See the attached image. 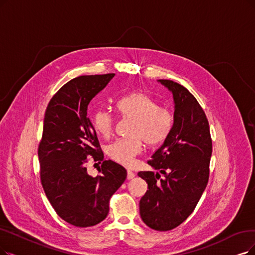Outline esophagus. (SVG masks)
Segmentation results:
<instances>
[{"label":"esophagus","mask_w":255,"mask_h":255,"mask_svg":"<svg viewBox=\"0 0 255 255\" xmlns=\"http://www.w3.org/2000/svg\"><path fill=\"white\" fill-rule=\"evenodd\" d=\"M127 177H128V180H130V179H133L135 177V174L131 170H128V176Z\"/></svg>","instance_id":"esophagus-1"}]
</instances>
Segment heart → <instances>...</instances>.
Returning <instances> with one entry per match:
<instances>
[{
    "mask_svg": "<svg viewBox=\"0 0 255 255\" xmlns=\"http://www.w3.org/2000/svg\"><path fill=\"white\" fill-rule=\"evenodd\" d=\"M122 117L133 119L130 138L118 139L107 146V155L121 165L130 166L138 156L143 142L148 146L162 143L174 127V115L157 101L143 92H133L122 97L117 103ZM93 127L99 135L109 137L113 131L115 117L107 110H98L93 115Z\"/></svg>",
    "mask_w": 255,
    "mask_h": 255,
    "instance_id": "1",
    "label": "heart"
}]
</instances>
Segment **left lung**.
Masks as SVG:
<instances>
[{
    "instance_id": "8db88e82",
    "label": "left lung",
    "mask_w": 255,
    "mask_h": 255,
    "mask_svg": "<svg viewBox=\"0 0 255 255\" xmlns=\"http://www.w3.org/2000/svg\"><path fill=\"white\" fill-rule=\"evenodd\" d=\"M174 98V127L147 161L158 171H139L147 183L139 203L140 217L158 231L176 228L196 208L209 178L212 142L204 111L189 91L172 80L159 79Z\"/></svg>"
}]
</instances>
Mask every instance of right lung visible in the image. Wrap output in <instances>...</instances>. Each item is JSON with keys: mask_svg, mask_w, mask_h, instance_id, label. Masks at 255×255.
<instances>
[{"mask_svg": "<svg viewBox=\"0 0 255 255\" xmlns=\"http://www.w3.org/2000/svg\"><path fill=\"white\" fill-rule=\"evenodd\" d=\"M114 73L84 75L60 88L47 107L38 145L40 181L57 215L76 227H91L109 213L110 198L127 178L124 166L104 161L88 106ZM103 161L101 175L90 176L86 157Z\"/></svg>", "mask_w": 255, "mask_h": 255, "instance_id": "obj_1", "label": "right lung"}]
</instances>
